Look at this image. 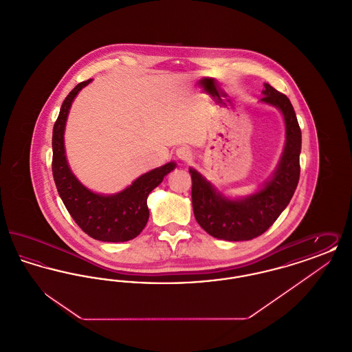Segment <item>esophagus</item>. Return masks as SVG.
<instances>
[{"mask_svg":"<svg viewBox=\"0 0 352 352\" xmlns=\"http://www.w3.org/2000/svg\"><path fill=\"white\" fill-rule=\"evenodd\" d=\"M177 157H178L179 161L187 162V161L191 160V151L188 148H186V146H182V148L177 149Z\"/></svg>","mask_w":352,"mask_h":352,"instance_id":"obj_1","label":"esophagus"}]
</instances>
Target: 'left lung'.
I'll use <instances>...</instances> for the list:
<instances>
[{
	"mask_svg": "<svg viewBox=\"0 0 352 352\" xmlns=\"http://www.w3.org/2000/svg\"><path fill=\"white\" fill-rule=\"evenodd\" d=\"M261 102L278 108L284 116L286 141L280 164L264 186L250 197L230 199L195 168H190L192 210L207 234L228 241L252 240L264 234L281 215L300 179L301 129L290 100L268 83Z\"/></svg>",
	"mask_w": 352,
	"mask_h": 352,
	"instance_id": "left-lung-1",
	"label": "left lung"
}]
</instances>
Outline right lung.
<instances>
[{"mask_svg": "<svg viewBox=\"0 0 352 352\" xmlns=\"http://www.w3.org/2000/svg\"><path fill=\"white\" fill-rule=\"evenodd\" d=\"M91 82L92 79H88L78 84L60 107L52 129V175L69 215L85 234L100 241L122 243L132 240L145 228L149 219L148 195L177 165L168 162L153 168L113 195L96 194L80 184L68 166L65 128L72 101Z\"/></svg>", "mask_w": 352, "mask_h": 352, "instance_id": "obj_1", "label": "right lung"}]
</instances>
